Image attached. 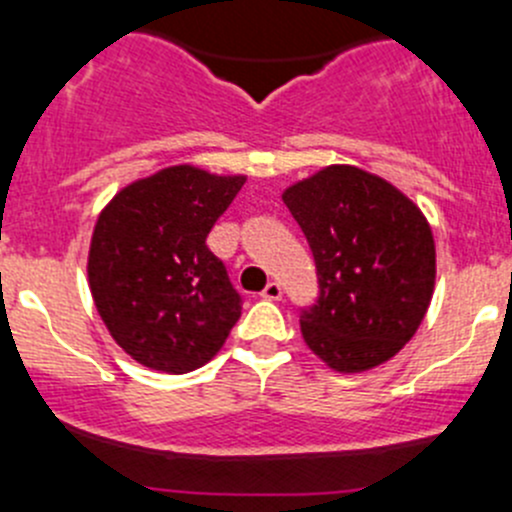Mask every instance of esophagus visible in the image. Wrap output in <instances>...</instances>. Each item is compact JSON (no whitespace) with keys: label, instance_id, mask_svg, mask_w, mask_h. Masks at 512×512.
I'll return each mask as SVG.
<instances>
[{"label":"esophagus","instance_id":"esophagus-1","mask_svg":"<svg viewBox=\"0 0 512 512\" xmlns=\"http://www.w3.org/2000/svg\"><path fill=\"white\" fill-rule=\"evenodd\" d=\"M262 297H265V300H270V302L282 300V287L277 285V282H267V287L262 290Z\"/></svg>","mask_w":512,"mask_h":512}]
</instances>
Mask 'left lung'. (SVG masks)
Wrapping results in <instances>:
<instances>
[{
    "mask_svg": "<svg viewBox=\"0 0 512 512\" xmlns=\"http://www.w3.org/2000/svg\"><path fill=\"white\" fill-rule=\"evenodd\" d=\"M282 202L310 242L320 282L300 315L307 347L347 375L398 355L435 290V240L420 207L352 165L322 167Z\"/></svg>",
    "mask_w": 512,
    "mask_h": 512,
    "instance_id": "8db88e82",
    "label": "left lung"
}]
</instances>
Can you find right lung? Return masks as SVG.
I'll list each match as a JSON object with an SVG mask.
<instances>
[{
    "mask_svg": "<svg viewBox=\"0 0 512 512\" xmlns=\"http://www.w3.org/2000/svg\"><path fill=\"white\" fill-rule=\"evenodd\" d=\"M245 180L165 167L122 187L99 212L89 290L112 340L140 365L197 370L240 320V295L205 240Z\"/></svg>",
    "mask_w": 512,
    "mask_h": 512,
    "instance_id": "right-lung-1",
    "label": "right lung"
}]
</instances>
